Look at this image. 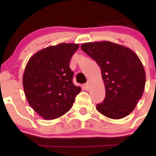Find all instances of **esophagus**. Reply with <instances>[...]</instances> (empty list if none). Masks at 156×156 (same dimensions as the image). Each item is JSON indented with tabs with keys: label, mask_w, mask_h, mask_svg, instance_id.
Returning <instances> with one entry per match:
<instances>
[{
	"label": "esophagus",
	"mask_w": 156,
	"mask_h": 156,
	"mask_svg": "<svg viewBox=\"0 0 156 156\" xmlns=\"http://www.w3.org/2000/svg\"><path fill=\"white\" fill-rule=\"evenodd\" d=\"M83 87H84V90H89V87H90L89 83L87 82V83H86V84H84V85H83Z\"/></svg>",
	"instance_id": "1"
}]
</instances>
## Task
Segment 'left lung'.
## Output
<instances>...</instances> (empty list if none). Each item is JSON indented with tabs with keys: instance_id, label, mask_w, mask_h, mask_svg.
Here are the masks:
<instances>
[{
	"instance_id": "8db88e82",
	"label": "left lung",
	"mask_w": 156,
	"mask_h": 156,
	"mask_svg": "<svg viewBox=\"0 0 156 156\" xmlns=\"http://www.w3.org/2000/svg\"><path fill=\"white\" fill-rule=\"evenodd\" d=\"M81 50L101 69L106 97L97 109L112 119L128 115L142 97L146 72L137 55L130 48L110 41L89 42Z\"/></svg>"
}]
</instances>
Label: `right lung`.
Segmentation results:
<instances>
[{
	"label": "right lung",
	"instance_id": "right-lung-1",
	"mask_svg": "<svg viewBox=\"0 0 156 156\" xmlns=\"http://www.w3.org/2000/svg\"><path fill=\"white\" fill-rule=\"evenodd\" d=\"M78 44L62 43L42 49L28 61L23 77L25 95L30 106L43 119H55L72 108L81 90L72 82L69 68Z\"/></svg>",
	"mask_w": 156,
	"mask_h": 156
}]
</instances>
